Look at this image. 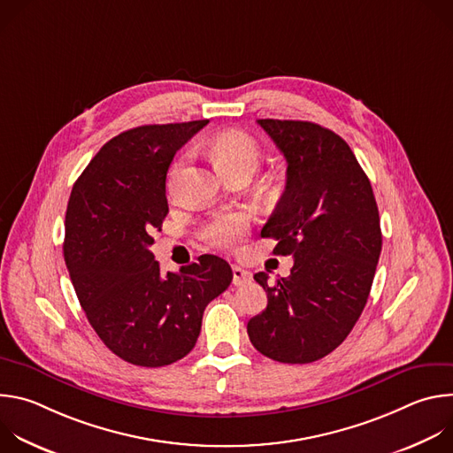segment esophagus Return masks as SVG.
Masks as SVG:
<instances>
[{
	"instance_id": "obj_1",
	"label": "esophagus",
	"mask_w": 453,
	"mask_h": 453,
	"mask_svg": "<svg viewBox=\"0 0 453 453\" xmlns=\"http://www.w3.org/2000/svg\"><path fill=\"white\" fill-rule=\"evenodd\" d=\"M250 280H252V274H250L249 271H245V269H242V267H238V265L233 267V283H234L236 287L247 285Z\"/></svg>"
}]
</instances>
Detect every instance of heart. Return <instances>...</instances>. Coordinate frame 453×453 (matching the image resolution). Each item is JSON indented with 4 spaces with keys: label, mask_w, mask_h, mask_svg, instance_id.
<instances>
[{
    "label": "heart",
    "mask_w": 453,
    "mask_h": 453,
    "mask_svg": "<svg viewBox=\"0 0 453 453\" xmlns=\"http://www.w3.org/2000/svg\"><path fill=\"white\" fill-rule=\"evenodd\" d=\"M210 154L219 166V170L227 177L233 173H249L260 166L262 149L257 142L243 131H226L217 134L210 143ZM180 168L175 163L172 175ZM243 233V220L238 215H224L215 219L208 229V238L219 247H231L238 236Z\"/></svg>",
    "instance_id": "heart-1"
}]
</instances>
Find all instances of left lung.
<instances>
[{"label": "left lung", "instance_id": "8db88e82", "mask_svg": "<svg viewBox=\"0 0 453 453\" xmlns=\"http://www.w3.org/2000/svg\"><path fill=\"white\" fill-rule=\"evenodd\" d=\"M287 159V186L262 229L292 254L288 278L269 283L267 308L247 322L252 346L283 364H310L332 353L353 330L381 250L371 182L349 145L311 121L257 119Z\"/></svg>", "mask_w": 453, "mask_h": 453}]
</instances>
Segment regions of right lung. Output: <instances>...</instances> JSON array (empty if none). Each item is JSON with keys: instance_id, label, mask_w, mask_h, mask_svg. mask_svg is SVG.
Listing matches in <instances>:
<instances>
[{"instance_id": "1", "label": "right lung", "mask_w": 453, "mask_h": 453, "mask_svg": "<svg viewBox=\"0 0 453 453\" xmlns=\"http://www.w3.org/2000/svg\"><path fill=\"white\" fill-rule=\"evenodd\" d=\"M210 119L142 125L107 142L73 184L64 260L81 306L121 360L161 367L197 342L203 313L231 283L219 256L163 274L152 233L168 215L166 172Z\"/></svg>"}]
</instances>
